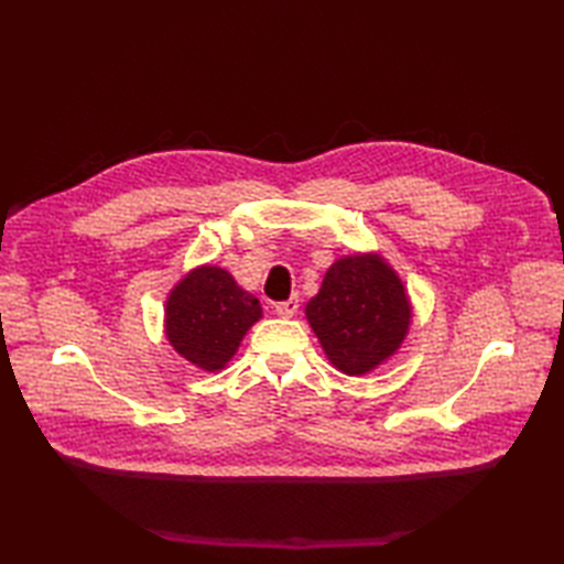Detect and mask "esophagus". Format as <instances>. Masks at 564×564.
Wrapping results in <instances>:
<instances>
[{"label": "esophagus", "instance_id": "esophagus-1", "mask_svg": "<svg viewBox=\"0 0 564 564\" xmlns=\"http://www.w3.org/2000/svg\"><path fill=\"white\" fill-rule=\"evenodd\" d=\"M297 307H301V301H297V297H289V301L275 303V313L281 317H293L297 313Z\"/></svg>", "mask_w": 564, "mask_h": 564}]
</instances>
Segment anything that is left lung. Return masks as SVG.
Segmentation results:
<instances>
[{
	"mask_svg": "<svg viewBox=\"0 0 564 564\" xmlns=\"http://www.w3.org/2000/svg\"><path fill=\"white\" fill-rule=\"evenodd\" d=\"M305 315L329 361L344 373L361 376L400 349L412 313L386 261L346 257L332 263Z\"/></svg>",
	"mask_w": 564,
	"mask_h": 564,
	"instance_id": "obj_1",
	"label": "left lung"
}]
</instances>
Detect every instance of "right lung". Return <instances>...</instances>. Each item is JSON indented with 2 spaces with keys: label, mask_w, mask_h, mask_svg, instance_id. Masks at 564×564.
I'll return each mask as SVG.
<instances>
[{
  "label": "right lung",
  "mask_w": 564,
  "mask_h": 564,
  "mask_svg": "<svg viewBox=\"0 0 564 564\" xmlns=\"http://www.w3.org/2000/svg\"><path fill=\"white\" fill-rule=\"evenodd\" d=\"M261 317L254 295L225 269L200 267L166 301V337L186 361L218 370L235 356L247 329Z\"/></svg>",
  "instance_id": "add662e5"
}]
</instances>
